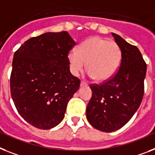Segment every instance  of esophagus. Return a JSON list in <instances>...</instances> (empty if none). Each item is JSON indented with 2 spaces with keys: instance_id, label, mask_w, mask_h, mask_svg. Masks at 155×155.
<instances>
[{
  "instance_id": "1",
  "label": "esophagus",
  "mask_w": 155,
  "mask_h": 155,
  "mask_svg": "<svg viewBox=\"0 0 155 155\" xmlns=\"http://www.w3.org/2000/svg\"><path fill=\"white\" fill-rule=\"evenodd\" d=\"M80 86H81V87L87 86V84H86V83H85V82H82V81H81V84H80Z\"/></svg>"
}]
</instances>
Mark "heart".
I'll list each match as a JSON object with an SVG mask.
<instances>
[{"label":"heart","mask_w":155,"mask_h":155,"mask_svg":"<svg viewBox=\"0 0 155 155\" xmlns=\"http://www.w3.org/2000/svg\"><path fill=\"white\" fill-rule=\"evenodd\" d=\"M122 61L120 47L114 41L93 36L80 44L78 51L68 54L70 72L78 76L85 68L88 76L98 81L111 79L118 71Z\"/></svg>","instance_id":"1"}]
</instances>
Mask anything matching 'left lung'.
<instances>
[{
    "mask_svg": "<svg viewBox=\"0 0 155 155\" xmlns=\"http://www.w3.org/2000/svg\"><path fill=\"white\" fill-rule=\"evenodd\" d=\"M122 51V61L112 78L90 85L93 95L86 118L96 129L112 132L124 126L139 108L144 93L147 64L137 47L112 33Z\"/></svg>",
    "mask_w": 155,
    "mask_h": 155,
    "instance_id": "1",
    "label": "left lung"
}]
</instances>
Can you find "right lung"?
Instances as JSON below:
<instances>
[{
  "label": "right lung",
  "instance_id": "right-lung-1",
  "mask_svg": "<svg viewBox=\"0 0 155 155\" xmlns=\"http://www.w3.org/2000/svg\"><path fill=\"white\" fill-rule=\"evenodd\" d=\"M76 45L67 31L47 32L24 42L15 52L11 96L20 116L47 130L63 120L80 80L70 71L68 53Z\"/></svg>",
  "mask_w": 155,
  "mask_h": 155
}]
</instances>
